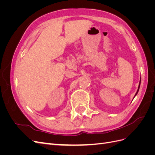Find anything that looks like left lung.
<instances>
[{
    "label": "left lung",
    "instance_id": "left-lung-1",
    "mask_svg": "<svg viewBox=\"0 0 155 155\" xmlns=\"http://www.w3.org/2000/svg\"><path fill=\"white\" fill-rule=\"evenodd\" d=\"M140 84H139V86H138V91H137V93H136V94H135V96H137V94H138V91H139V88H140Z\"/></svg>",
    "mask_w": 155,
    "mask_h": 155
}]
</instances>
